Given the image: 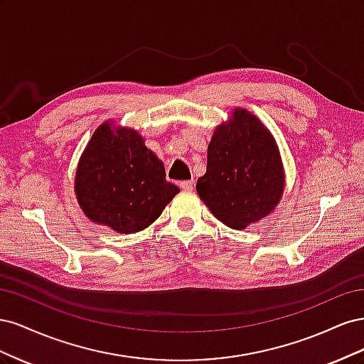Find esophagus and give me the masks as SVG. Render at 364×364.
Here are the masks:
<instances>
[{"label":"esophagus","mask_w":364,"mask_h":364,"mask_svg":"<svg viewBox=\"0 0 364 364\" xmlns=\"http://www.w3.org/2000/svg\"><path fill=\"white\" fill-rule=\"evenodd\" d=\"M193 181H183V182H181V188L183 190V191H191L193 190Z\"/></svg>","instance_id":"obj_1"}]
</instances>
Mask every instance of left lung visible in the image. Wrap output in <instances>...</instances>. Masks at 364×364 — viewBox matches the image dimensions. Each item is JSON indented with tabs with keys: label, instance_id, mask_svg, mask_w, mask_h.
I'll return each mask as SVG.
<instances>
[{
	"label": "left lung",
	"instance_id": "left-lung-1",
	"mask_svg": "<svg viewBox=\"0 0 364 364\" xmlns=\"http://www.w3.org/2000/svg\"><path fill=\"white\" fill-rule=\"evenodd\" d=\"M196 190L232 229H245L272 213L284 190V170L277 142L258 118L237 109L228 124L217 127Z\"/></svg>",
	"mask_w": 364,
	"mask_h": 364
}]
</instances>
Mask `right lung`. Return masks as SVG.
Returning a JSON list of instances; mask_svg holds the SVG:
<instances>
[{"instance_id":"add662e5","label":"right lung","mask_w":364,"mask_h":364,"mask_svg":"<svg viewBox=\"0 0 364 364\" xmlns=\"http://www.w3.org/2000/svg\"><path fill=\"white\" fill-rule=\"evenodd\" d=\"M178 193L136 132L112 130L109 123L94 132L75 174L83 213L119 234L146 229Z\"/></svg>"}]
</instances>
